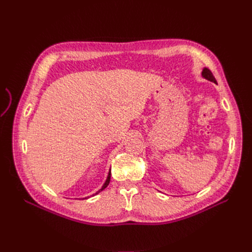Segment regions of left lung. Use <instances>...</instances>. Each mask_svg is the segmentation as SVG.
I'll return each instance as SVG.
<instances>
[{"label": "left lung", "instance_id": "1", "mask_svg": "<svg viewBox=\"0 0 252 252\" xmlns=\"http://www.w3.org/2000/svg\"><path fill=\"white\" fill-rule=\"evenodd\" d=\"M201 75H202V77H205L206 79H208V80H210V81H213L214 84H216V79H215V77L213 76L212 72H211L209 69H207V67H205V69L202 70Z\"/></svg>", "mask_w": 252, "mask_h": 252}]
</instances>
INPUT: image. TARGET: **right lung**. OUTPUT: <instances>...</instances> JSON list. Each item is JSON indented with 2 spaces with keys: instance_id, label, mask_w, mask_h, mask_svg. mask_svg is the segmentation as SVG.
<instances>
[{
  "instance_id": "right-lung-1",
  "label": "right lung",
  "mask_w": 252,
  "mask_h": 252,
  "mask_svg": "<svg viewBox=\"0 0 252 252\" xmlns=\"http://www.w3.org/2000/svg\"><path fill=\"white\" fill-rule=\"evenodd\" d=\"M110 177H111V172L109 171V173H108V177H107V179H106V181H105V183H104V186L101 187V189H98V191H97L96 193L93 194V196H94V195H96V194H98L99 192H101V191H103L104 189H106V188L108 187V185H109V182H110Z\"/></svg>"
}]
</instances>
